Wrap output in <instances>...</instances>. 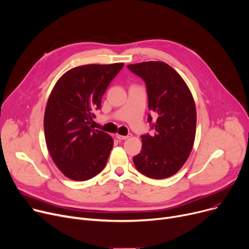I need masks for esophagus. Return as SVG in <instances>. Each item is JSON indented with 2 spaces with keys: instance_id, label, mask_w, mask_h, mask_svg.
I'll use <instances>...</instances> for the list:
<instances>
[{
  "instance_id": "1",
  "label": "esophagus",
  "mask_w": 249,
  "mask_h": 249,
  "mask_svg": "<svg viewBox=\"0 0 249 249\" xmlns=\"http://www.w3.org/2000/svg\"><path fill=\"white\" fill-rule=\"evenodd\" d=\"M131 136H133L131 134H128L127 136H122V135H120V134H116V135H115V137L118 138L119 140H127V139H129Z\"/></svg>"
}]
</instances>
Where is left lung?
Listing matches in <instances>:
<instances>
[{
	"instance_id": "left-lung-1",
	"label": "left lung",
	"mask_w": 249,
	"mask_h": 249,
	"mask_svg": "<svg viewBox=\"0 0 249 249\" xmlns=\"http://www.w3.org/2000/svg\"><path fill=\"white\" fill-rule=\"evenodd\" d=\"M147 85L149 109L155 115L153 136H142V147L134 164L142 175L165 179L176 174L192 151L196 134V107L179 73L162 61L127 65ZM148 121L152 124L153 118Z\"/></svg>"
}]
</instances>
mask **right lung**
<instances>
[{
    "mask_svg": "<svg viewBox=\"0 0 249 249\" xmlns=\"http://www.w3.org/2000/svg\"><path fill=\"white\" fill-rule=\"evenodd\" d=\"M124 63L89 64L68 70L50 93L44 115L47 149L55 165L74 181L99 174L107 162L113 140L90 124L101 97Z\"/></svg>",
    "mask_w": 249,
    "mask_h": 249,
    "instance_id": "obj_1",
    "label": "right lung"
}]
</instances>
